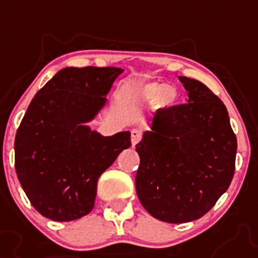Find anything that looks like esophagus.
<instances>
[{
  "label": "esophagus",
  "instance_id": "34e87169",
  "mask_svg": "<svg viewBox=\"0 0 258 258\" xmlns=\"http://www.w3.org/2000/svg\"><path fill=\"white\" fill-rule=\"evenodd\" d=\"M142 139V131L139 128H133L131 130V143L133 146L138 145Z\"/></svg>",
  "mask_w": 258,
  "mask_h": 258
}]
</instances>
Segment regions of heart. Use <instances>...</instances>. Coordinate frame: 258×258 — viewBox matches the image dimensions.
I'll use <instances>...</instances> for the list:
<instances>
[{"mask_svg":"<svg viewBox=\"0 0 258 258\" xmlns=\"http://www.w3.org/2000/svg\"><path fill=\"white\" fill-rule=\"evenodd\" d=\"M138 92L143 100H157V104L162 108L172 107L179 96L175 86L163 83H147L139 87Z\"/></svg>","mask_w":258,"mask_h":258,"instance_id":"obj_1","label":"heart"}]
</instances>
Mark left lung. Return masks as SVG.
I'll list each match as a JSON object with an SVG mask.
<instances>
[{
  "mask_svg": "<svg viewBox=\"0 0 258 258\" xmlns=\"http://www.w3.org/2000/svg\"><path fill=\"white\" fill-rule=\"evenodd\" d=\"M186 104L158 109L137 145L138 198L157 220L183 224L205 216L228 190L237 138L220 97L194 79L179 76Z\"/></svg>",
  "mask_w": 258,
  "mask_h": 258,
  "instance_id": "obj_1",
  "label": "left lung"
}]
</instances>
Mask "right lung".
I'll use <instances>...</instances> for the list:
<instances>
[{
	"instance_id": "add662e5",
	"label": "right lung",
	"mask_w": 258,
	"mask_h": 258,
	"mask_svg": "<svg viewBox=\"0 0 258 258\" xmlns=\"http://www.w3.org/2000/svg\"><path fill=\"white\" fill-rule=\"evenodd\" d=\"M121 68L58 71L26 109L14 141L16 172L46 218L74 221L93 209L99 176L131 146L130 131L103 137L87 123L107 103Z\"/></svg>"
}]
</instances>
